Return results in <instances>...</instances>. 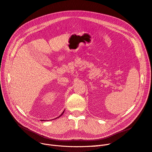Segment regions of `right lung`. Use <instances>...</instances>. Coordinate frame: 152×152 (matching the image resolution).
Segmentation results:
<instances>
[{
  "instance_id": "obj_1",
  "label": "right lung",
  "mask_w": 152,
  "mask_h": 152,
  "mask_svg": "<svg viewBox=\"0 0 152 152\" xmlns=\"http://www.w3.org/2000/svg\"><path fill=\"white\" fill-rule=\"evenodd\" d=\"M64 111L63 112V113H62V114H61V115H60L59 116H58V118H59V117H60L61 116H62V115H63V113H64ZM56 118H55V119H56ZM41 121H45V120H41Z\"/></svg>"
}]
</instances>
